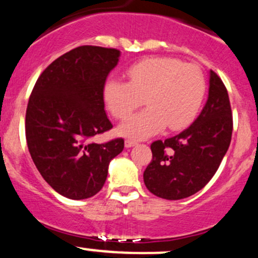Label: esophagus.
Returning a JSON list of instances; mask_svg holds the SVG:
<instances>
[{
  "mask_svg": "<svg viewBox=\"0 0 258 258\" xmlns=\"http://www.w3.org/2000/svg\"><path fill=\"white\" fill-rule=\"evenodd\" d=\"M137 144V141L135 140H126L124 141V146H126V148H131V147H134Z\"/></svg>",
  "mask_w": 258,
  "mask_h": 258,
  "instance_id": "34e87169",
  "label": "esophagus"
}]
</instances>
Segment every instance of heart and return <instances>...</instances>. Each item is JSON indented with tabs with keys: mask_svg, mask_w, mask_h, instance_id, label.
<instances>
[{
	"mask_svg": "<svg viewBox=\"0 0 258 258\" xmlns=\"http://www.w3.org/2000/svg\"><path fill=\"white\" fill-rule=\"evenodd\" d=\"M128 82L109 78L104 87L107 109L116 118L127 117L118 127L121 135L144 138L164 127L171 131L187 127L196 118L206 93V79L200 69L172 57L146 58L127 69Z\"/></svg>",
	"mask_w": 258,
	"mask_h": 258,
	"instance_id": "heart-1",
	"label": "heart"
}]
</instances>
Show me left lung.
Instances as JSON below:
<instances>
[{
  "label": "left lung",
  "instance_id": "left-lung-1",
  "mask_svg": "<svg viewBox=\"0 0 258 258\" xmlns=\"http://www.w3.org/2000/svg\"><path fill=\"white\" fill-rule=\"evenodd\" d=\"M231 134L228 90L211 71L208 100L195 122L177 136L151 144L153 158L143 174L147 188L165 200L195 195L217 172L230 146Z\"/></svg>",
  "mask_w": 258,
  "mask_h": 258
}]
</instances>
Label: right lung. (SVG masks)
<instances>
[{
	"mask_svg": "<svg viewBox=\"0 0 258 258\" xmlns=\"http://www.w3.org/2000/svg\"><path fill=\"white\" fill-rule=\"evenodd\" d=\"M120 51L83 45L46 67L34 86L25 114V138L36 169L62 196L84 200L97 195L122 138L92 142L112 128L104 110L107 75Z\"/></svg>",
	"mask_w": 258,
	"mask_h": 258,
	"instance_id": "right-lung-1",
	"label": "right lung"
}]
</instances>
